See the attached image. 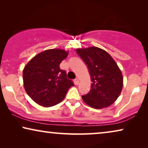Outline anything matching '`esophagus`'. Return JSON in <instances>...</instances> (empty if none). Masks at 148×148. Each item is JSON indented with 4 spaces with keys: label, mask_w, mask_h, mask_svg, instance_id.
<instances>
[{
    "label": "esophagus",
    "mask_w": 148,
    "mask_h": 148,
    "mask_svg": "<svg viewBox=\"0 0 148 148\" xmlns=\"http://www.w3.org/2000/svg\"><path fill=\"white\" fill-rule=\"evenodd\" d=\"M74 83H75V85H78L79 84V81L77 78H75L74 79Z\"/></svg>",
    "instance_id": "obj_1"
}]
</instances>
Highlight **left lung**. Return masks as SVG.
<instances>
[{"mask_svg":"<svg viewBox=\"0 0 148 148\" xmlns=\"http://www.w3.org/2000/svg\"><path fill=\"white\" fill-rule=\"evenodd\" d=\"M77 53L88 66L92 84L90 92L82 99L96 109L106 108L120 95L123 77L120 69L110 54L98 47L79 48Z\"/></svg>","mask_w":148,"mask_h":148,"instance_id":"1","label":"left lung"}]
</instances>
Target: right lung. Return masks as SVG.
Here are the masks:
<instances>
[{
  "mask_svg": "<svg viewBox=\"0 0 148 148\" xmlns=\"http://www.w3.org/2000/svg\"><path fill=\"white\" fill-rule=\"evenodd\" d=\"M68 52L50 49L34 56L24 68L23 85L30 98L38 104L50 107L62 102L69 89L74 84L66 77L60 63Z\"/></svg>",
  "mask_w": 148,
  "mask_h": 148,
  "instance_id": "obj_1",
  "label": "right lung"
}]
</instances>
